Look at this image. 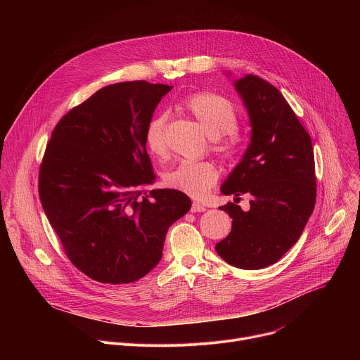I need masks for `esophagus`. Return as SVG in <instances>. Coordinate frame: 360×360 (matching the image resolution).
<instances>
[{
    "mask_svg": "<svg viewBox=\"0 0 360 360\" xmlns=\"http://www.w3.org/2000/svg\"><path fill=\"white\" fill-rule=\"evenodd\" d=\"M205 210H207V207H205L203 203H199V202L192 203V208H191L192 212H203Z\"/></svg>",
    "mask_w": 360,
    "mask_h": 360,
    "instance_id": "1",
    "label": "esophagus"
}]
</instances>
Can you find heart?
I'll return each instance as SVG.
<instances>
[{
  "label": "heart",
  "instance_id": "heart-1",
  "mask_svg": "<svg viewBox=\"0 0 360 360\" xmlns=\"http://www.w3.org/2000/svg\"><path fill=\"white\" fill-rule=\"evenodd\" d=\"M184 108L189 111L199 125L211 138H221L236 128V114L231 102L217 94L200 92L184 101ZM145 143L155 157H164L165 117H153L145 129ZM218 179V169L208 161H181L169 169L164 181L169 188L191 196H202Z\"/></svg>",
  "mask_w": 360,
  "mask_h": 360
}]
</instances>
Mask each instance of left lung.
<instances>
[{
  "instance_id": "8db88e82",
  "label": "left lung",
  "mask_w": 360,
  "mask_h": 360,
  "mask_svg": "<svg viewBox=\"0 0 360 360\" xmlns=\"http://www.w3.org/2000/svg\"><path fill=\"white\" fill-rule=\"evenodd\" d=\"M233 86L249 117L250 142L221 186L235 196L219 208L232 229L215 249L229 265L252 271L278 262L302 235L316 200L315 158L309 134L272 84L248 74ZM243 193L252 196L249 212L236 205Z\"/></svg>"
}]
</instances>
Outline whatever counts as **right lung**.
I'll return each instance as SVG.
<instances>
[{"label":"right lung","mask_w":360,"mask_h":360,"mask_svg":"<svg viewBox=\"0 0 360 360\" xmlns=\"http://www.w3.org/2000/svg\"><path fill=\"white\" fill-rule=\"evenodd\" d=\"M172 86L101 88L61 118L39 168V199L70 261L101 283H131L158 265L169 226L191 210L176 189H152L145 129Z\"/></svg>","instance_id":"right-lung-1"}]
</instances>
